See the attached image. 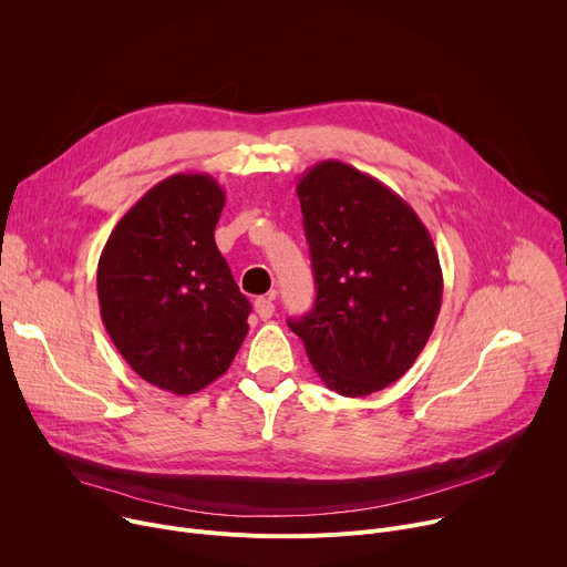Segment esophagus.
I'll use <instances>...</instances> for the list:
<instances>
[{"label": "esophagus", "instance_id": "esophagus-1", "mask_svg": "<svg viewBox=\"0 0 567 567\" xmlns=\"http://www.w3.org/2000/svg\"><path fill=\"white\" fill-rule=\"evenodd\" d=\"M255 312L262 321H269L276 312V305H274V296H260L255 300Z\"/></svg>", "mask_w": 567, "mask_h": 567}]
</instances>
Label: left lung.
<instances>
[{
  "mask_svg": "<svg viewBox=\"0 0 567 567\" xmlns=\"http://www.w3.org/2000/svg\"><path fill=\"white\" fill-rule=\"evenodd\" d=\"M296 192L317 300L289 328L328 389L382 391L416 362L441 310L432 235L391 187L339 161L307 169Z\"/></svg>",
  "mask_w": 567,
  "mask_h": 567,
  "instance_id": "1",
  "label": "left lung"
}]
</instances>
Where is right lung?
Returning a JSON list of instances; mask_svg holds the SVG:
<instances>
[{"label": "right lung", "mask_w": 567, "mask_h": 567, "mask_svg": "<svg viewBox=\"0 0 567 567\" xmlns=\"http://www.w3.org/2000/svg\"><path fill=\"white\" fill-rule=\"evenodd\" d=\"M224 203L213 176L174 174L120 219L99 257L106 332L142 380L176 395L221 378L248 334L250 302L215 244Z\"/></svg>", "instance_id": "add662e5"}]
</instances>
